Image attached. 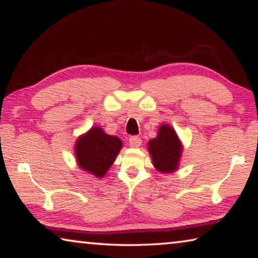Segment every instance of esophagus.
<instances>
[{"label": "esophagus", "instance_id": "esophagus-1", "mask_svg": "<svg viewBox=\"0 0 258 258\" xmlns=\"http://www.w3.org/2000/svg\"><path fill=\"white\" fill-rule=\"evenodd\" d=\"M141 139H140L139 137H131L130 138V146L132 148H139L140 146H141Z\"/></svg>", "mask_w": 258, "mask_h": 258}]
</instances>
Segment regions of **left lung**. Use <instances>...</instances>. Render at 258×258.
Listing matches in <instances>:
<instances>
[{"label":"left lung","instance_id":"8db88e82","mask_svg":"<svg viewBox=\"0 0 258 258\" xmlns=\"http://www.w3.org/2000/svg\"><path fill=\"white\" fill-rule=\"evenodd\" d=\"M148 150L157 171L161 173L176 171L182 154V145L171 126L167 124L160 126L157 138L148 142Z\"/></svg>","mask_w":258,"mask_h":258}]
</instances>
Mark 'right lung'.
I'll use <instances>...</instances> for the list:
<instances>
[{"instance_id":"add662e5","label":"right lung","mask_w":258,"mask_h":258,"mask_svg":"<svg viewBox=\"0 0 258 258\" xmlns=\"http://www.w3.org/2000/svg\"><path fill=\"white\" fill-rule=\"evenodd\" d=\"M123 143L117 137L103 132L94 126L86 134L77 139L75 156L77 164L83 171L102 177L115 161Z\"/></svg>"}]
</instances>
